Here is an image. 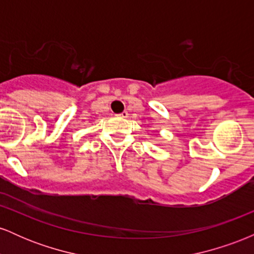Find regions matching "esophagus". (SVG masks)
<instances>
[{
    "label": "esophagus",
    "instance_id": "obj_1",
    "mask_svg": "<svg viewBox=\"0 0 254 254\" xmlns=\"http://www.w3.org/2000/svg\"><path fill=\"white\" fill-rule=\"evenodd\" d=\"M127 116H129V113H127V111H123V112H122V113H119L118 117L119 118H127Z\"/></svg>",
    "mask_w": 254,
    "mask_h": 254
}]
</instances>
